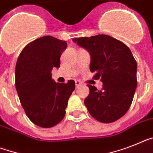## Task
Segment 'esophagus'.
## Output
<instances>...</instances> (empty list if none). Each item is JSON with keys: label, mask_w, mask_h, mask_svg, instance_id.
<instances>
[{"label": "esophagus", "mask_w": 153, "mask_h": 153, "mask_svg": "<svg viewBox=\"0 0 153 153\" xmlns=\"http://www.w3.org/2000/svg\"><path fill=\"white\" fill-rule=\"evenodd\" d=\"M75 85H76V87H79V85H82V83H81L80 81L77 80V81H75Z\"/></svg>", "instance_id": "obj_1"}]
</instances>
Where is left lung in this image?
<instances>
[{
	"label": "left lung",
	"instance_id": "8db88e82",
	"mask_svg": "<svg viewBox=\"0 0 153 153\" xmlns=\"http://www.w3.org/2000/svg\"><path fill=\"white\" fill-rule=\"evenodd\" d=\"M87 50L91 57V72L101 79L102 89L88 85L89 94L84 103L92 117L112 123L126 114L137 87V62L122 42L107 35L72 39Z\"/></svg>",
	"mask_w": 153,
	"mask_h": 153
}]
</instances>
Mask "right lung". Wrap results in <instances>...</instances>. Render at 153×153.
Masks as SVG:
<instances>
[{
	"instance_id": "obj_1",
	"label": "right lung",
	"mask_w": 153,
	"mask_h": 153,
	"mask_svg": "<svg viewBox=\"0 0 153 153\" xmlns=\"http://www.w3.org/2000/svg\"><path fill=\"white\" fill-rule=\"evenodd\" d=\"M66 41L40 37L29 43L19 55L15 66V88L29 120L41 128H51L65 117L68 99L75 88L74 81L55 82L53 68L60 67Z\"/></svg>"
}]
</instances>
